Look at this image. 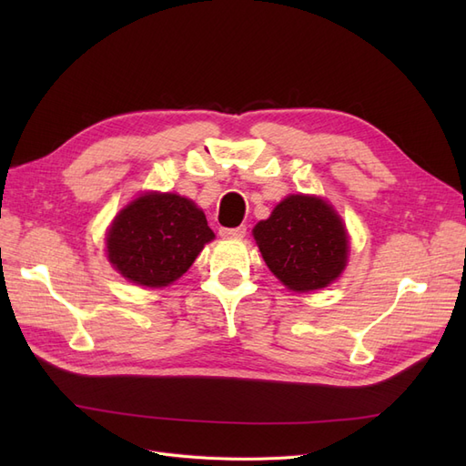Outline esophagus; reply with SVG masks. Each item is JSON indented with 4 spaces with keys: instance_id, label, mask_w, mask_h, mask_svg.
I'll use <instances>...</instances> for the list:
<instances>
[{
    "instance_id": "34e87169",
    "label": "esophagus",
    "mask_w": 466,
    "mask_h": 466,
    "mask_svg": "<svg viewBox=\"0 0 466 466\" xmlns=\"http://www.w3.org/2000/svg\"><path fill=\"white\" fill-rule=\"evenodd\" d=\"M221 237H235V238H241L247 235V228L245 225H238V228H221L219 229Z\"/></svg>"
}]
</instances>
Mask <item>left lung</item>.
<instances>
[{
    "instance_id": "1",
    "label": "left lung",
    "mask_w": 466,
    "mask_h": 466,
    "mask_svg": "<svg viewBox=\"0 0 466 466\" xmlns=\"http://www.w3.org/2000/svg\"><path fill=\"white\" fill-rule=\"evenodd\" d=\"M266 266L288 289L327 288L348 262V233L334 208L317 196L291 194L252 229Z\"/></svg>"
}]
</instances>
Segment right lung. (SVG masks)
<instances>
[{
	"instance_id": "obj_1",
	"label": "right lung",
	"mask_w": 466,
	"mask_h": 466,
	"mask_svg": "<svg viewBox=\"0 0 466 466\" xmlns=\"http://www.w3.org/2000/svg\"><path fill=\"white\" fill-rule=\"evenodd\" d=\"M214 237L204 211L192 200L171 192H146L112 221L106 255L126 279L163 288L185 274Z\"/></svg>"
}]
</instances>
